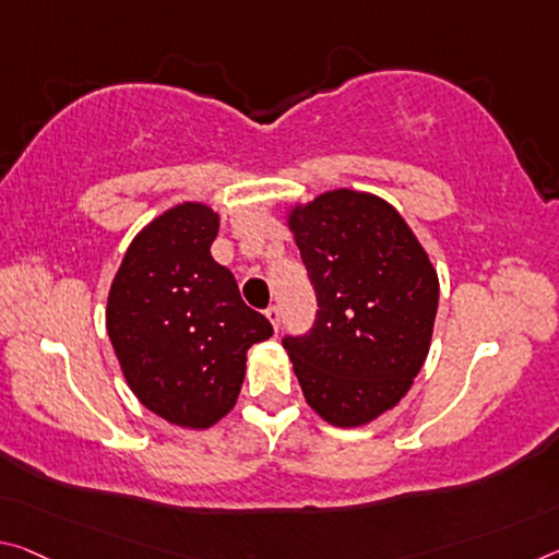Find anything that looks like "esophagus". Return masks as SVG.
<instances>
[{"label":"esophagus","mask_w":559,"mask_h":559,"mask_svg":"<svg viewBox=\"0 0 559 559\" xmlns=\"http://www.w3.org/2000/svg\"><path fill=\"white\" fill-rule=\"evenodd\" d=\"M265 316H269L271 325L278 331V325H281V308L278 306H269V308H265Z\"/></svg>","instance_id":"34e87169"}]
</instances>
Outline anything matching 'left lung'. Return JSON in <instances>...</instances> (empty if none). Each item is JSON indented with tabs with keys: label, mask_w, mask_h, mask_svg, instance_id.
Masks as SVG:
<instances>
[{
	"label": "left lung",
	"mask_w": 559,
	"mask_h": 559,
	"mask_svg": "<svg viewBox=\"0 0 559 559\" xmlns=\"http://www.w3.org/2000/svg\"><path fill=\"white\" fill-rule=\"evenodd\" d=\"M318 311L283 335L308 405L338 428L391 411L430 348L438 273L403 216L370 193L328 191L288 218Z\"/></svg>",
	"instance_id": "obj_1"
}]
</instances>
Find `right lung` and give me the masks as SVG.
<instances>
[{
	"label": "right lung",
	"mask_w": 559,
	"mask_h": 559,
	"mask_svg": "<svg viewBox=\"0 0 559 559\" xmlns=\"http://www.w3.org/2000/svg\"><path fill=\"white\" fill-rule=\"evenodd\" d=\"M218 216L181 203L131 241L106 304L123 378L148 411L181 428H211L236 405L246 350L271 338L234 273L214 261Z\"/></svg>",
	"instance_id": "obj_1"
}]
</instances>
